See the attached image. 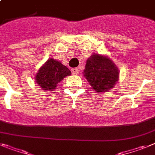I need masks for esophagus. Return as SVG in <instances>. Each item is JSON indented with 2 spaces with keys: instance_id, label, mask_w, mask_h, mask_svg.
Returning a JSON list of instances; mask_svg holds the SVG:
<instances>
[{
  "instance_id": "1",
  "label": "esophagus",
  "mask_w": 155,
  "mask_h": 155,
  "mask_svg": "<svg viewBox=\"0 0 155 155\" xmlns=\"http://www.w3.org/2000/svg\"><path fill=\"white\" fill-rule=\"evenodd\" d=\"M71 73L72 75H77L79 73V69H78L77 68H71Z\"/></svg>"
}]
</instances>
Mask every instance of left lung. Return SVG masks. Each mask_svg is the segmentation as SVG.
I'll use <instances>...</instances> for the list:
<instances>
[{"label": "left lung", "mask_w": 155, "mask_h": 155, "mask_svg": "<svg viewBox=\"0 0 155 155\" xmlns=\"http://www.w3.org/2000/svg\"><path fill=\"white\" fill-rule=\"evenodd\" d=\"M84 75L97 92H107L119 80L117 65L110 58L99 54H93L87 60Z\"/></svg>", "instance_id": "1"}]
</instances>
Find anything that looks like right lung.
<instances>
[{
	"label": "right lung",
	"instance_id": "right-lung-1",
	"mask_svg": "<svg viewBox=\"0 0 155 155\" xmlns=\"http://www.w3.org/2000/svg\"><path fill=\"white\" fill-rule=\"evenodd\" d=\"M71 71L58 61L49 58L38 71L35 81L42 90H55L58 83L64 78L70 75Z\"/></svg>",
	"mask_w": 155,
	"mask_h": 155
}]
</instances>
